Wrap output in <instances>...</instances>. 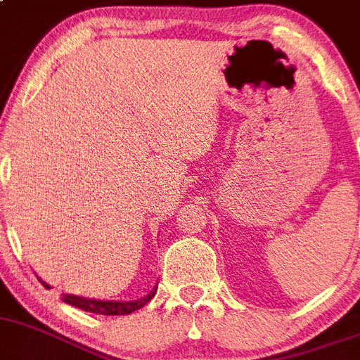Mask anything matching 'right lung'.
<instances>
[{
    "label": "right lung",
    "instance_id": "obj_1",
    "mask_svg": "<svg viewBox=\"0 0 360 360\" xmlns=\"http://www.w3.org/2000/svg\"><path fill=\"white\" fill-rule=\"evenodd\" d=\"M39 279V277H37ZM39 283L45 286V288H50L49 284L45 283L43 279H39ZM158 288H154L152 292L148 293L143 299H137V301H98V299H86V297H77V295H68L65 293L61 299H63L67 304L76 306L79 310L90 311V314H99V315H128L132 314V311L139 310L146 302L155 295Z\"/></svg>",
    "mask_w": 360,
    "mask_h": 360
}]
</instances>
